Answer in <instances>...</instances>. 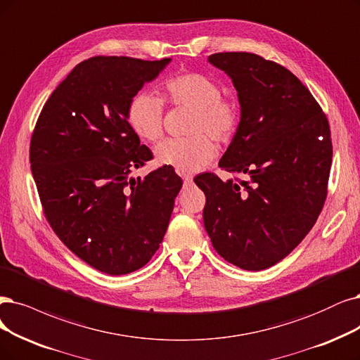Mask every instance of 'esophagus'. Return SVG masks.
<instances>
[{"label":"esophagus","mask_w":360,"mask_h":360,"mask_svg":"<svg viewBox=\"0 0 360 360\" xmlns=\"http://www.w3.org/2000/svg\"><path fill=\"white\" fill-rule=\"evenodd\" d=\"M193 187V179L190 176H185L184 178V188H190Z\"/></svg>","instance_id":"esophagus-1"}]
</instances>
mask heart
<instances>
[{"instance_id":"1","label":"heart","mask_w":360,"mask_h":360,"mask_svg":"<svg viewBox=\"0 0 360 360\" xmlns=\"http://www.w3.org/2000/svg\"><path fill=\"white\" fill-rule=\"evenodd\" d=\"M221 84L214 77L188 71L167 78L163 83V98L175 106L193 108L187 138H170L155 148L160 165L191 175L206 167L215 158L218 142H230L240 124V105L222 96ZM127 122L136 135L157 142L165 133V103L150 91L133 96L127 106ZM212 137L210 139V136Z\"/></svg>"}]
</instances>
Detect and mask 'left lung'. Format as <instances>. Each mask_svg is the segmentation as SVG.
Segmentation results:
<instances>
[{"instance_id": "obj_1", "label": "left lung", "mask_w": 360, "mask_h": 360, "mask_svg": "<svg viewBox=\"0 0 360 360\" xmlns=\"http://www.w3.org/2000/svg\"><path fill=\"white\" fill-rule=\"evenodd\" d=\"M209 62L231 77L242 115L219 162L234 181L209 172L194 179L206 195L205 229L225 261L265 270L321 215L332 163L329 123L285 66L248 51L215 53Z\"/></svg>"}]
</instances>
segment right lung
Wrapping results in <instances>:
<instances>
[{
  "instance_id": "add662e5",
  "label": "right lung",
  "mask_w": 360,
  "mask_h": 360,
  "mask_svg": "<svg viewBox=\"0 0 360 360\" xmlns=\"http://www.w3.org/2000/svg\"><path fill=\"white\" fill-rule=\"evenodd\" d=\"M170 62L95 56L51 93L31 136L30 162L44 217L90 267L120 276L151 259L166 234L182 179L153 160L127 122L130 99Z\"/></svg>"
}]
</instances>
